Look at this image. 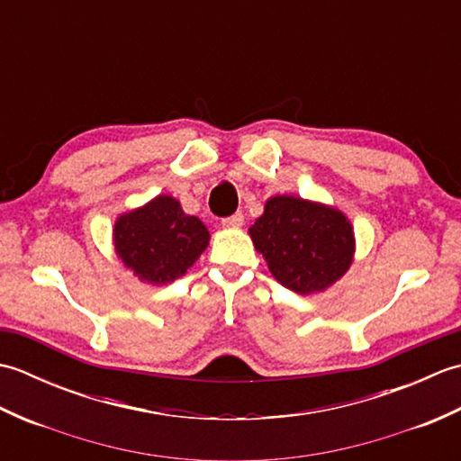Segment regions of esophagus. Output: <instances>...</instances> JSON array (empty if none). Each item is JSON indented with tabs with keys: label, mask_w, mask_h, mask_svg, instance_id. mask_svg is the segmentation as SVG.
<instances>
[{
	"label": "esophagus",
	"mask_w": 461,
	"mask_h": 461,
	"mask_svg": "<svg viewBox=\"0 0 461 461\" xmlns=\"http://www.w3.org/2000/svg\"><path fill=\"white\" fill-rule=\"evenodd\" d=\"M221 223L225 228H240V225H243V213L236 212L233 215H230V218H223Z\"/></svg>",
	"instance_id": "34e87169"
}]
</instances>
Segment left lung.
<instances>
[{"label":"left lung","mask_w":461,"mask_h":461,"mask_svg":"<svg viewBox=\"0 0 461 461\" xmlns=\"http://www.w3.org/2000/svg\"><path fill=\"white\" fill-rule=\"evenodd\" d=\"M249 236L271 276L301 295L330 287L355 256V231L347 215L295 195L269 198Z\"/></svg>","instance_id":"obj_1"}]
</instances>
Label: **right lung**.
Wrapping results in <instances>:
<instances>
[{
	"instance_id": "obj_1",
	"label": "right lung",
	"mask_w": 461,
	"mask_h": 461,
	"mask_svg": "<svg viewBox=\"0 0 461 461\" xmlns=\"http://www.w3.org/2000/svg\"><path fill=\"white\" fill-rule=\"evenodd\" d=\"M113 236L124 267L150 285L182 277L210 241L208 228L184 213L172 195H156L142 208L119 215Z\"/></svg>"
}]
</instances>
